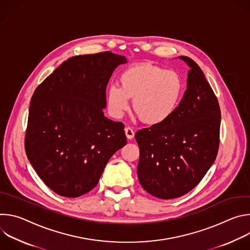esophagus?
I'll return each instance as SVG.
<instances>
[{"mask_svg": "<svg viewBox=\"0 0 250 250\" xmlns=\"http://www.w3.org/2000/svg\"><path fill=\"white\" fill-rule=\"evenodd\" d=\"M125 135H126L127 139H132L134 137V131L131 127H128V126L125 127Z\"/></svg>", "mask_w": 250, "mask_h": 250, "instance_id": "esophagus-1", "label": "esophagus"}]
</instances>
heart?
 <instances>
[{
    "label": "heart",
    "mask_w": 250,
    "mask_h": 250,
    "mask_svg": "<svg viewBox=\"0 0 250 250\" xmlns=\"http://www.w3.org/2000/svg\"><path fill=\"white\" fill-rule=\"evenodd\" d=\"M121 87L109 88L106 99L110 114L121 119L129 109L147 125H157L168 121L177 111L183 94L184 82L176 71L151 64H137L127 68L120 77Z\"/></svg>",
    "instance_id": "obj_1"
}]
</instances>
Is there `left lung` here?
<instances>
[{"label": "left lung", "instance_id": "obj_1", "mask_svg": "<svg viewBox=\"0 0 250 250\" xmlns=\"http://www.w3.org/2000/svg\"><path fill=\"white\" fill-rule=\"evenodd\" d=\"M187 89L175 114L165 123L135 133L139 146L137 176L150 195L164 200L195 188L215 162L221 110L202 69L187 56Z\"/></svg>", "mask_w": 250, "mask_h": 250}]
</instances>
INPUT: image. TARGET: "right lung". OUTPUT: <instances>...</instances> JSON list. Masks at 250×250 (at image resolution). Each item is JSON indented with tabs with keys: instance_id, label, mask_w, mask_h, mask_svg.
<instances>
[{
	"instance_id": "add662e5",
	"label": "right lung",
	"mask_w": 250,
	"mask_h": 250,
	"mask_svg": "<svg viewBox=\"0 0 250 250\" xmlns=\"http://www.w3.org/2000/svg\"><path fill=\"white\" fill-rule=\"evenodd\" d=\"M126 62L110 51L73 56L34 91L25 152L56 194L77 198L90 192L110 158L126 145L124 124L104 116L106 85Z\"/></svg>"
}]
</instances>
